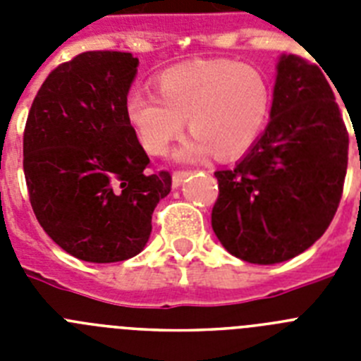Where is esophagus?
<instances>
[{
	"instance_id": "34e87169",
	"label": "esophagus",
	"mask_w": 361,
	"mask_h": 361,
	"mask_svg": "<svg viewBox=\"0 0 361 361\" xmlns=\"http://www.w3.org/2000/svg\"><path fill=\"white\" fill-rule=\"evenodd\" d=\"M190 175V171H175L173 177H171V188H178L184 183V178Z\"/></svg>"
}]
</instances>
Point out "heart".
I'll return each mask as SVG.
<instances>
[{
  "instance_id": "b5f03b06",
  "label": "heart",
  "mask_w": 361,
  "mask_h": 361,
  "mask_svg": "<svg viewBox=\"0 0 361 361\" xmlns=\"http://www.w3.org/2000/svg\"><path fill=\"white\" fill-rule=\"evenodd\" d=\"M157 94L132 90L124 116L142 148L162 155L184 130L193 135L177 152L178 161L244 155L262 132L271 94L257 68L229 59H199L171 66L155 78Z\"/></svg>"
}]
</instances>
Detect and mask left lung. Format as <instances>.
<instances>
[{"mask_svg":"<svg viewBox=\"0 0 361 361\" xmlns=\"http://www.w3.org/2000/svg\"><path fill=\"white\" fill-rule=\"evenodd\" d=\"M322 70L282 54L266 130L233 170L215 171L213 231L245 262L271 266L304 253L342 199L349 135Z\"/></svg>","mask_w":361,"mask_h":361,"instance_id":"obj_1","label":"left lung"}]
</instances>
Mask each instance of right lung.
Instances as JSON below:
<instances>
[{
  "label": "right lung",
  "mask_w": 361,
  "mask_h": 361,
  "mask_svg": "<svg viewBox=\"0 0 361 361\" xmlns=\"http://www.w3.org/2000/svg\"><path fill=\"white\" fill-rule=\"evenodd\" d=\"M139 59L85 52L57 66L37 92L23 135L32 209L44 233L72 257L94 264L145 250L152 215L171 190L124 116Z\"/></svg>",
  "instance_id": "add662e5"
}]
</instances>
